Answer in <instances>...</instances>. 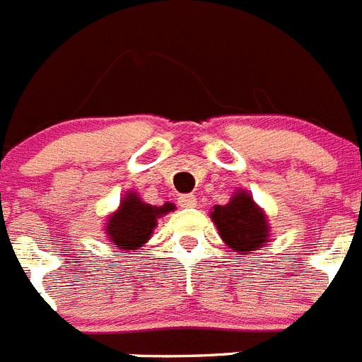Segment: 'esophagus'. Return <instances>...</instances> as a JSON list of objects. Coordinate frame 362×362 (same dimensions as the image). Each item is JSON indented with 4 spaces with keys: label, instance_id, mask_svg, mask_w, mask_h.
Segmentation results:
<instances>
[{
    "label": "esophagus",
    "instance_id": "obj_1",
    "mask_svg": "<svg viewBox=\"0 0 362 362\" xmlns=\"http://www.w3.org/2000/svg\"><path fill=\"white\" fill-rule=\"evenodd\" d=\"M178 206L180 208H195L197 206V197L191 195V193H186V195L178 197Z\"/></svg>",
    "mask_w": 362,
    "mask_h": 362
}]
</instances>
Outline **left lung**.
I'll list each match as a JSON object with an SVG mask.
<instances>
[{
	"instance_id": "1",
	"label": "left lung",
	"mask_w": 362,
	"mask_h": 362,
	"mask_svg": "<svg viewBox=\"0 0 362 362\" xmlns=\"http://www.w3.org/2000/svg\"><path fill=\"white\" fill-rule=\"evenodd\" d=\"M211 218L223 241L239 254H248L267 243V217L245 191L235 193L228 204L215 206Z\"/></svg>"
}]
</instances>
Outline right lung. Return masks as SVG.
I'll list each match as a JSON object with an SVG mask.
<instances>
[{"mask_svg":"<svg viewBox=\"0 0 362 362\" xmlns=\"http://www.w3.org/2000/svg\"><path fill=\"white\" fill-rule=\"evenodd\" d=\"M175 206L165 202L163 206L145 204L136 193H129L127 199L121 202L119 209L108 218L106 233L110 235V241L117 245V248L124 250H138L153 233L156 226V218L173 211Z\"/></svg>","mask_w":362,"mask_h":362,"instance_id":"right-lung-1","label":"right lung"}]
</instances>
